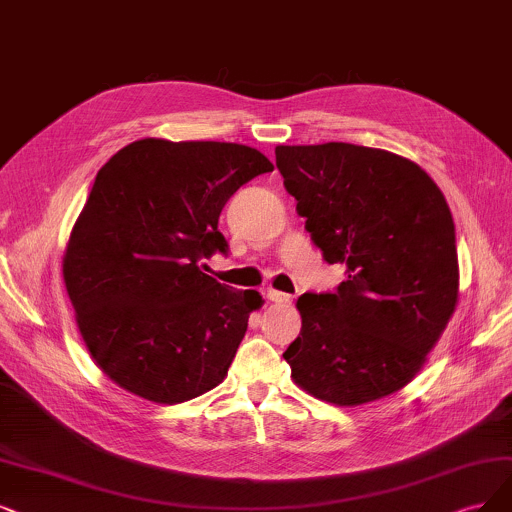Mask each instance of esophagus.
<instances>
[{
  "label": "esophagus",
  "mask_w": 512,
  "mask_h": 512,
  "mask_svg": "<svg viewBox=\"0 0 512 512\" xmlns=\"http://www.w3.org/2000/svg\"><path fill=\"white\" fill-rule=\"evenodd\" d=\"M268 299L274 301V304H291L293 297L289 293H282L276 289H268Z\"/></svg>",
  "instance_id": "1"
}]
</instances>
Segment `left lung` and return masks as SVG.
Wrapping results in <instances>:
<instances>
[{"label": "left lung", "mask_w": 512, "mask_h": 512, "mask_svg": "<svg viewBox=\"0 0 512 512\" xmlns=\"http://www.w3.org/2000/svg\"><path fill=\"white\" fill-rule=\"evenodd\" d=\"M276 166L327 263L333 293L297 299L301 331L285 350L316 399L363 405L407 386L458 301L456 227L424 170L352 143L278 145Z\"/></svg>", "instance_id": "obj_1"}]
</instances>
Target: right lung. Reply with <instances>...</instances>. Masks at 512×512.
I'll return each mask as SVG.
<instances>
[{
  "instance_id": "1",
  "label": "right lung",
  "mask_w": 512,
  "mask_h": 512,
  "mask_svg": "<svg viewBox=\"0 0 512 512\" xmlns=\"http://www.w3.org/2000/svg\"><path fill=\"white\" fill-rule=\"evenodd\" d=\"M272 170L253 147L164 139L99 170L63 278L90 356L124 390L175 405L223 382L261 295L221 285L202 259L227 255L225 202Z\"/></svg>"
}]
</instances>
